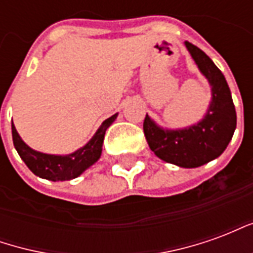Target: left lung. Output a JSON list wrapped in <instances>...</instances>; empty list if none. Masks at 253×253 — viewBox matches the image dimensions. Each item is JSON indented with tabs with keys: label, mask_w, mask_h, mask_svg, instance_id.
I'll use <instances>...</instances> for the list:
<instances>
[{
	"label": "left lung",
	"mask_w": 253,
	"mask_h": 253,
	"mask_svg": "<svg viewBox=\"0 0 253 253\" xmlns=\"http://www.w3.org/2000/svg\"><path fill=\"white\" fill-rule=\"evenodd\" d=\"M184 46L211 88L206 114L198 123L183 128H164L146 114L143 132L159 159L180 168H196L223 153L233 137L237 116L222 72L201 48L188 42Z\"/></svg>",
	"instance_id": "obj_1"
}]
</instances>
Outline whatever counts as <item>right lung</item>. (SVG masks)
I'll return each instance as SVG.
<instances>
[{"instance_id": "right-lung-1", "label": "right lung", "mask_w": 253, "mask_h": 253, "mask_svg": "<svg viewBox=\"0 0 253 253\" xmlns=\"http://www.w3.org/2000/svg\"><path fill=\"white\" fill-rule=\"evenodd\" d=\"M116 116L118 114L105 119L101 123V126L97 128V131L94 132L93 137L90 138L83 148L77 149L76 152L70 154H63V156L62 154H47L30 148L21 139L16 127L12 123L13 145L25 165L36 176L51 181L72 180L84 173L94 163H97L103 150L105 131L114 123Z\"/></svg>"}]
</instances>
